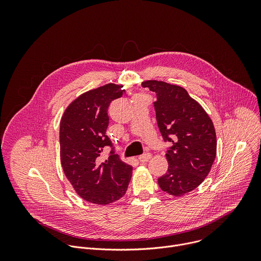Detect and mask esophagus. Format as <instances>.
Here are the masks:
<instances>
[{
    "mask_svg": "<svg viewBox=\"0 0 261 261\" xmlns=\"http://www.w3.org/2000/svg\"><path fill=\"white\" fill-rule=\"evenodd\" d=\"M152 158V154L151 153H145V154H143V155H141V156H139V161L140 162H142V163H144V162H147L148 160H150Z\"/></svg>",
    "mask_w": 261,
    "mask_h": 261,
    "instance_id": "1",
    "label": "esophagus"
}]
</instances>
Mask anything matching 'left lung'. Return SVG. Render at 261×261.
I'll return each mask as SVG.
<instances>
[{
  "label": "left lung",
  "instance_id": "left-lung-1",
  "mask_svg": "<svg viewBox=\"0 0 261 261\" xmlns=\"http://www.w3.org/2000/svg\"><path fill=\"white\" fill-rule=\"evenodd\" d=\"M157 95L154 102L164 141L172 143L167 172L158 178L162 191L173 196L191 192L204 180L216 158L217 139L212 120L184 88L164 82L141 84Z\"/></svg>",
  "mask_w": 261,
  "mask_h": 261
}]
</instances>
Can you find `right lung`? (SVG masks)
Instances as JSON below:
<instances>
[{
  "label": "right lung",
  "instance_id": "obj_1",
  "mask_svg": "<svg viewBox=\"0 0 261 261\" xmlns=\"http://www.w3.org/2000/svg\"><path fill=\"white\" fill-rule=\"evenodd\" d=\"M123 87L108 84L74 100L65 110L60 125L61 163L74 190L85 200L108 204L127 191L132 166L116 154L106 135L110 102L123 96ZM105 146L112 148L108 161L97 158Z\"/></svg>",
  "mask_w": 261,
  "mask_h": 261
}]
</instances>
